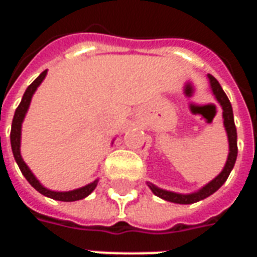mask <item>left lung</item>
Returning <instances> with one entry per match:
<instances>
[{"mask_svg":"<svg viewBox=\"0 0 257 257\" xmlns=\"http://www.w3.org/2000/svg\"><path fill=\"white\" fill-rule=\"evenodd\" d=\"M210 81V86H212V90H213V95L216 96L217 101L220 103V106L223 107V118H224V126H226L227 136H228V145H230V153H228V158H227L226 167L221 171V173L215 178L210 183H208L205 187L197 191V193L193 194H176L172 193V191H167V190H161L156 187L154 184H149V187L151 189V191L156 194L157 197H161L162 199L165 201H169V202H175V204H194L197 201H201V199L209 197L210 194H213L216 190H219L223 186V183L226 182L228 175L231 172V169L234 168V164H235V160H237V129H235V123H234V115H232V107L231 103L228 100V97L224 93V90L221 89L219 81L212 77V75H208Z\"/></svg>","mask_w":257,"mask_h":257,"instance_id":"obj_1","label":"left lung"}]
</instances>
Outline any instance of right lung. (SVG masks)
Masks as SVG:
<instances>
[{
    "mask_svg": "<svg viewBox=\"0 0 257 257\" xmlns=\"http://www.w3.org/2000/svg\"><path fill=\"white\" fill-rule=\"evenodd\" d=\"M45 75H47V70L42 71V73L29 85V88L26 89L25 95L22 97L20 104L18 106V108H16V111H15L14 119H12V129H11V146H12V153H14L15 160L18 162V165H19L22 173L25 175V178L27 179V182H29L37 191H40V193L44 194V195H47L49 198L58 199V201H66V202H70V201H78V199L85 198L86 195H89V194L95 190V187L97 186V180H95L93 183L88 184V186H85V187L73 190V191H64V193L51 191V190L45 189L44 186H41V183H40L36 179V176L31 173V171L27 168L25 161L22 160V156H20V131H22V122H23V119H25L27 108L30 106L33 93L36 92V89L38 88V85L41 84L42 79L45 78Z\"/></svg>",
    "mask_w": 257,
    "mask_h": 257,
    "instance_id": "obj_1",
    "label": "right lung"
}]
</instances>
